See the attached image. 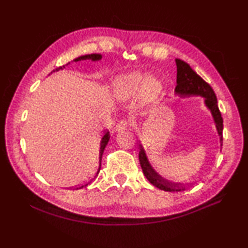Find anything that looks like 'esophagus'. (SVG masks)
Returning <instances> with one entry per match:
<instances>
[{
	"instance_id": "1",
	"label": "esophagus",
	"mask_w": 248,
	"mask_h": 248,
	"mask_svg": "<svg viewBox=\"0 0 248 248\" xmlns=\"http://www.w3.org/2000/svg\"><path fill=\"white\" fill-rule=\"evenodd\" d=\"M132 121L130 120H123L120 123L117 124L116 125V131L117 132H124V131H128L132 127Z\"/></svg>"
}]
</instances>
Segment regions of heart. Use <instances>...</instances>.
<instances>
[{"instance_id":"heart-1","label":"heart","mask_w":248,"mask_h":248,"mask_svg":"<svg viewBox=\"0 0 248 248\" xmlns=\"http://www.w3.org/2000/svg\"><path fill=\"white\" fill-rule=\"evenodd\" d=\"M160 91L161 84L158 80L140 72L122 75L114 83L115 95L121 100L131 99L141 92L142 98L150 101L155 99Z\"/></svg>"}]
</instances>
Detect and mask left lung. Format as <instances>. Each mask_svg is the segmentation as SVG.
Here are the masks:
<instances>
[{
	"label": "left lung",
	"mask_w": 248,
	"mask_h": 248,
	"mask_svg": "<svg viewBox=\"0 0 248 248\" xmlns=\"http://www.w3.org/2000/svg\"><path fill=\"white\" fill-rule=\"evenodd\" d=\"M175 62L177 66V85L175 87L176 94L180 96L200 95L202 96V97H206V104L212 111L215 123H216L218 133L220 135L221 143H223V118L218 107L216 94H215L211 86L202 77H200L199 75L190 68L187 62L179 59H176ZM140 148H141L140 149L141 152L139 154L140 164H141L145 176L151 184L165 191H180L186 189L185 187L179 186L178 184H172V182H169L168 180H165L161 176H159L149 164L142 145H140Z\"/></svg>",
	"instance_id": "obj_1"
}]
</instances>
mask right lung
I'll use <instances>...</instances> for the list:
<instances>
[{"label": "right lung", "mask_w": 248, "mask_h": 248, "mask_svg": "<svg viewBox=\"0 0 248 248\" xmlns=\"http://www.w3.org/2000/svg\"><path fill=\"white\" fill-rule=\"evenodd\" d=\"M101 59V56L100 55H97V53H92V55H86V56H82V57H79V58H77V59H75L74 61L75 62H80V61H85V60H92V61H98V60H100ZM70 62H68L66 66H68ZM62 68H64V66H62V67H60V68H57L56 70H53V72L55 71H58V70H60V69H62ZM109 133L107 132L105 135H104V137L102 138V141H101V147H100V164H101V158H102V154H103V151H104V149H105V146L107 145V143H108V141H109ZM101 166V165H100ZM99 170H100V167H99ZM98 170V171H99ZM81 187H83V186H81Z\"/></svg>", "instance_id": "add662e5"}]
</instances>
